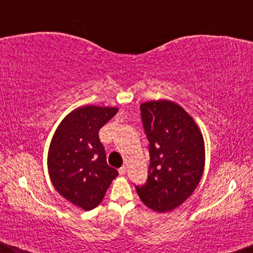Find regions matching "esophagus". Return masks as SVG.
<instances>
[{
    "mask_svg": "<svg viewBox=\"0 0 253 253\" xmlns=\"http://www.w3.org/2000/svg\"><path fill=\"white\" fill-rule=\"evenodd\" d=\"M119 174L120 175H126V167H121L120 169H119Z\"/></svg>",
    "mask_w": 253,
    "mask_h": 253,
    "instance_id": "34e87169",
    "label": "esophagus"
}]
</instances>
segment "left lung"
<instances>
[{
  "label": "left lung",
  "instance_id": "obj_1",
  "mask_svg": "<svg viewBox=\"0 0 253 253\" xmlns=\"http://www.w3.org/2000/svg\"><path fill=\"white\" fill-rule=\"evenodd\" d=\"M150 140L147 182L136 186L148 209L170 212L192 195L205 168V141L198 124L178 103L154 100L140 105Z\"/></svg>",
  "mask_w": 253,
  "mask_h": 253
}]
</instances>
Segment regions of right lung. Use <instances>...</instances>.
I'll use <instances>...</instances> for the list:
<instances>
[{"label": "right lung", "mask_w": 253, "mask_h": 253, "mask_svg": "<svg viewBox=\"0 0 253 253\" xmlns=\"http://www.w3.org/2000/svg\"><path fill=\"white\" fill-rule=\"evenodd\" d=\"M117 107L86 105L68 114L51 138L47 166L60 195L84 211L95 209L117 177L106 161L99 130L115 116Z\"/></svg>", "instance_id": "add662e5"}]
</instances>
